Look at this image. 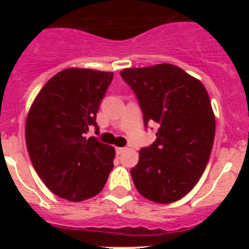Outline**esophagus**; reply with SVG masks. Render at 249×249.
I'll use <instances>...</instances> for the list:
<instances>
[{"mask_svg": "<svg viewBox=\"0 0 249 249\" xmlns=\"http://www.w3.org/2000/svg\"><path fill=\"white\" fill-rule=\"evenodd\" d=\"M124 149H126L124 147H116V153H117V155H121Z\"/></svg>", "mask_w": 249, "mask_h": 249, "instance_id": "1", "label": "esophagus"}]
</instances>
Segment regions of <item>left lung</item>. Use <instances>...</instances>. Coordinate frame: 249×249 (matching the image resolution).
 Listing matches in <instances>:
<instances>
[{
  "label": "left lung",
  "mask_w": 249,
  "mask_h": 249,
  "mask_svg": "<svg viewBox=\"0 0 249 249\" xmlns=\"http://www.w3.org/2000/svg\"><path fill=\"white\" fill-rule=\"evenodd\" d=\"M137 97L144 127L158 126L156 141L140 151L131 176L138 192L156 203L181 199L206 169L215 121L204 86L177 66L156 65L120 72Z\"/></svg>",
  "instance_id": "left-lung-1"
}]
</instances>
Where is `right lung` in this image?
<instances>
[{
    "instance_id": "add662e5",
    "label": "right lung",
    "mask_w": 249,
    "mask_h": 249,
    "mask_svg": "<svg viewBox=\"0 0 249 249\" xmlns=\"http://www.w3.org/2000/svg\"><path fill=\"white\" fill-rule=\"evenodd\" d=\"M112 72L68 68L43 86L26 121V144L37 175L61 198L80 202L98 195L113 168L114 148L96 137V116Z\"/></svg>"
}]
</instances>
